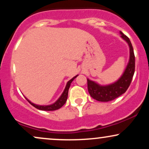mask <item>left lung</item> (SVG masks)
Returning a JSON list of instances; mask_svg holds the SVG:
<instances>
[{"label": "left lung", "instance_id": "left-lung-1", "mask_svg": "<svg viewBox=\"0 0 149 149\" xmlns=\"http://www.w3.org/2000/svg\"><path fill=\"white\" fill-rule=\"evenodd\" d=\"M120 37L125 40L130 47V58L123 73L118 80L111 84L101 85L88 78V89L90 96L99 102H107L115 100L126 92L130 85L135 69V57L130 39L120 31Z\"/></svg>", "mask_w": 149, "mask_h": 149}]
</instances>
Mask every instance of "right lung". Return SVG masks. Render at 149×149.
<instances>
[{
    "label": "right lung",
    "instance_id": "1",
    "mask_svg": "<svg viewBox=\"0 0 149 149\" xmlns=\"http://www.w3.org/2000/svg\"><path fill=\"white\" fill-rule=\"evenodd\" d=\"M78 76V75H77V76H74L73 78H71V80H69V81L67 82L66 87H65L64 92H62V94H61V96L59 97V98L58 99V100L56 101L54 103H53L52 104H49V105H45V106L38 105V104H36L32 103V102H31V101L29 100L28 99L26 98V97H25V98L26 99V100L28 101V102H29V103L31 104L32 106H33L34 107L36 108V109H39V110L47 111H49L57 110V109H60L61 107H63V105H64V104L66 103V100H67L68 92H69V89L70 88V85H71V83H72L73 80H74L75 78H76Z\"/></svg>",
    "mask_w": 149,
    "mask_h": 149
}]
</instances>
